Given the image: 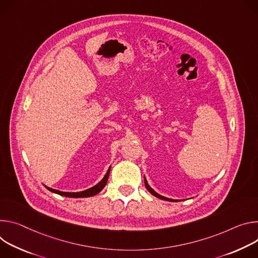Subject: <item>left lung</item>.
<instances>
[{"label": "left lung", "mask_w": 258, "mask_h": 258, "mask_svg": "<svg viewBox=\"0 0 258 258\" xmlns=\"http://www.w3.org/2000/svg\"><path fill=\"white\" fill-rule=\"evenodd\" d=\"M145 184H146V187H147V189L152 194V195H154L155 197H157V198H159V199H161V200H165V201H170V202H177V200H172V199H168V198H166V197H163V196H161V195H159V194H157L150 185H149V183H148V181H147V179H146V177H145Z\"/></svg>", "instance_id": "left-lung-1"}]
</instances>
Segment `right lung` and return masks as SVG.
Returning <instances> with one entry per match:
<instances>
[{
  "instance_id": "right-lung-1",
  "label": "right lung",
  "mask_w": 258,
  "mask_h": 258,
  "mask_svg": "<svg viewBox=\"0 0 258 258\" xmlns=\"http://www.w3.org/2000/svg\"><path fill=\"white\" fill-rule=\"evenodd\" d=\"M109 171H110V167L108 168L106 174L104 175V177L101 179L100 182H98L96 185L92 186L91 188H88L86 190H83V191H78V192H66V191H60V190H57V189H53L51 187H47V189H49L50 191L52 192H55V194H58L60 196H64V197H69V198H87V197H92V196H95L97 195L98 192H100L102 190V188L105 186L106 182H107V179H108V175H109Z\"/></svg>"
}]
</instances>
